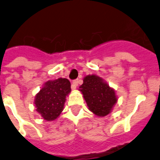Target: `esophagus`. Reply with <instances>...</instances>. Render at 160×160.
<instances>
[{"label":"esophagus","mask_w":160,"mask_h":160,"mask_svg":"<svg viewBox=\"0 0 160 160\" xmlns=\"http://www.w3.org/2000/svg\"><path fill=\"white\" fill-rule=\"evenodd\" d=\"M78 80H73L72 82V85H71V88L72 89V90H75L76 88H77V87L78 86Z\"/></svg>","instance_id":"esophagus-1"}]
</instances>
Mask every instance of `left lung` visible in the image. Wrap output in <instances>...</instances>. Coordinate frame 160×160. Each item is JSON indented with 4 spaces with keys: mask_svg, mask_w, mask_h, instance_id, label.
Masks as SVG:
<instances>
[{
    "mask_svg": "<svg viewBox=\"0 0 160 160\" xmlns=\"http://www.w3.org/2000/svg\"><path fill=\"white\" fill-rule=\"evenodd\" d=\"M80 88L88 109L98 117L110 114L118 101L114 89L96 75L86 76Z\"/></svg>",
    "mask_w": 160,
    "mask_h": 160,
    "instance_id": "obj_1",
    "label": "left lung"
}]
</instances>
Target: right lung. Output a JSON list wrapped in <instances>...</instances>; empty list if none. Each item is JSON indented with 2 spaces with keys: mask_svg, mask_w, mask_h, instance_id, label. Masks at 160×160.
<instances>
[{
  "mask_svg": "<svg viewBox=\"0 0 160 160\" xmlns=\"http://www.w3.org/2000/svg\"><path fill=\"white\" fill-rule=\"evenodd\" d=\"M70 92L71 83L68 79L59 78L46 82L35 95L36 111L44 120H55L63 110L66 96Z\"/></svg>",
  "mask_w": 160,
  "mask_h": 160,
  "instance_id": "add662e5",
  "label": "right lung"
}]
</instances>
